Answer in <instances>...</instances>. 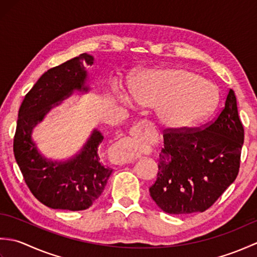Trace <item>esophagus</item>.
I'll return each mask as SVG.
<instances>
[{
	"mask_svg": "<svg viewBox=\"0 0 257 257\" xmlns=\"http://www.w3.org/2000/svg\"><path fill=\"white\" fill-rule=\"evenodd\" d=\"M152 123L150 121H147V120H141L133 128V134L136 136H139L143 134V132L147 128H151ZM117 154H118V162L120 165H124V163H129L132 162L134 159V156L132 152H130L129 149L123 148L121 144H119L117 146Z\"/></svg>",
	"mask_w": 257,
	"mask_h": 257,
	"instance_id": "obj_1",
	"label": "esophagus"
}]
</instances>
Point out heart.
<instances>
[{
	"instance_id": "heart-1",
	"label": "heart",
	"mask_w": 257,
	"mask_h": 257,
	"mask_svg": "<svg viewBox=\"0 0 257 257\" xmlns=\"http://www.w3.org/2000/svg\"><path fill=\"white\" fill-rule=\"evenodd\" d=\"M132 95L139 105L158 108L160 122L173 132L203 123L220 101L215 85L181 67L145 72L132 86Z\"/></svg>"
}]
</instances>
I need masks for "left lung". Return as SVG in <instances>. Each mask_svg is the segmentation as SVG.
Masks as SVG:
<instances>
[{
    "instance_id": "8db88e82",
    "label": "left lung",
    "mask_w": 257,
    "mask_h": 257,
    "mask_svg": "<svg viewBox=\"0 0 257 257\" xmlns=\"http://www.w3.org/2000/svg\"><path fill=\"white\" fill-rule=\"evenodd\" d=\"M244 143L236 97L230 89L224 108L204 129H166L159 171L149 188L152 200L169 214L204 212L236 179Z\"/></svg>"
}]
</instances>
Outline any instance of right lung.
<instances>
[{
    "mask_svg": "<svg viewBox=\"0 0 257 257\" xmlns=\"http://www.w3.org/2000/svg\"><path fill=\"white\" fill-rule=\"evenodd\" d=\"M85 64H94V57L84 53L48 69L27 92L19 110L13 143L15 160L33 195L52 209H88L101 195L112 172L100 162L98 149L103 136L96 129L79 154L66 161L46 159L32 139L33 128L53 107L74 90H89Z\"/></svg>",
    "mask_w": 257,
    "mask_h": 257,
    "instance_id": "right-lung-1",
    "label": "right lung"
}]
</instances>
